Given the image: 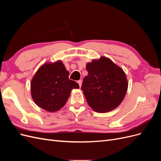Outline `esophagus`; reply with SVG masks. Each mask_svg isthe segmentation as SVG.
Instances as JSON below:
<instances>
[{"label":"esophagus","instance_id":"1","mask_svg":"<svg viewBox=\"0 0 161 161\" xmlns=\"http://www.w3.org/2000/svg\"><path fill=\"white\" fill-rule=\"evenodd\" d=\"M78 83H79V86L80 87H81V86H82V80H78Z\"/></svg>","mask_w":161,"mask_h":161}]
</instances>
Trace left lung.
<instances>
[{
	"instance_id": "left-lung-1",
	"label": "left lung",
	"mask_w": 161,
	"mask_h": 161,
	"mask_svg": "<svg viewBox=\"0 0 161 161\" xmlns=\"http://www.w3.org/2000/svg\"><path fill=\"white\" fill-rule=\"evenodd\" d=\"M86 69L88 75L81 89L91 108L98 113H106L118 107L128 86L123 69L105 56L87 63Z\"/></svg>"
}]
</instances>
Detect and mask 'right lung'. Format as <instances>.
<instances>
[{
  "instance_id": "right-lung-1",
  "label": "right lung",
  "mask_w": 161,
  "mask_h": 161,
  "mask_svg": "<svg viewBox=\"0 0 161 161\" xmlns=\"http://www.w3.org/2000/svg\"><path fill=\"white\" fill-rule=\"evenodd\" d=\"M69 75V72L60 60L42 65L31 81V95L35 103L49 112L63 108L71 91L79 88Z\"/></svg>"
}]
</instances>
